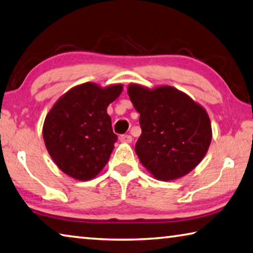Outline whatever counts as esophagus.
Here are the masks:
<instances>
[{"mask_svg":"<svg viewBox=\"0 0 253 253\" xmlns=\"http://www.w3.org/2000/svg\"><path fill=\"white\" fill-rule=\"evenodd\" d=\"M120 140L121 142H126V143H131L132 142V136L129 134H123L120 136Z\"/></svg>","mask_w":253,"mask_h":253,"instance_id":"esophagus-1","label":"esophagus"}]
</instances>
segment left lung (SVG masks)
Returning a JSON list of instances; mask_svg holds the SVG:
<instances>
[{
    "label": "left lung",
    "instance_id": "8db88e82",
    "mask_svg": "<svg viewBox=\"0 0 253 253\" xmlns=\"http://www.w3.org/2000/svg\"><path fill=\"white\" fill-rule=\"evenodd\" d=\"M127 93L140 113L141 135L135 152L160 180L185 176L204 158L212 140L206 111L171 86L148 89L130 85Z\"/></svg>",
    "mask_w": 253,
    "mask_h": 253
}]
</instances>
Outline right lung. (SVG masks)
Returning <instances> with one entry per match:
<instances>
[{"label": "right lung", "instance_id": "obj_1", "mask_svg": "<svg viewBox=\"0 0 253 253\" xmlns=\"http://www.w3.org/2000/svg\"><path fill=\"white\" fill-rule=\"evenodd\" d=\"M122 85L101 88L93 83L63 95L45 117L43 140L58 168L78 180L92 179L110 159L118 135L106 109Z\"/></svg>", "mask_w": 253, "mask_h": 253}]
</instances>
